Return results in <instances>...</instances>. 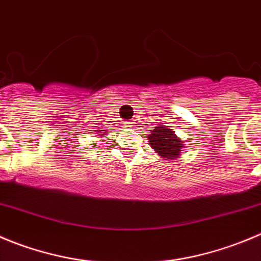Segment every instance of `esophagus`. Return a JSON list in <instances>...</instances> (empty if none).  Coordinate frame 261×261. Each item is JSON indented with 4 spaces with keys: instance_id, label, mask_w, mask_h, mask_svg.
Listing matches in <instances>:
<instances>
[{
    "instance_id": "1",
    "label": "esophagus",
    "mask_w": 261,
    "mask_h": 261,
    "mask_svg": "<svg viewBox=\"0 0 261 261\" xmlns=\"http://www.w3.org/2000/svg\"><path fill=\"white\" fill-rule=\"evenodd\" d=\"M134 123H135V122H131V121H128V122H126L125 125H126V127H130V128H133L134 126H135V125H134Z\"/></svg>"
}]
</instances>
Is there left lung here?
<instances>
[{"instance_id": "8db88e82", "label": "left lung", "mask_w": 261, "mask_h": 261, "mask_svg": "<svg viewBox=\"0 0 261 261\" xmlns=\"http://www.w3.org/2000/svg\"><path fill=\"white\" fill-rule=\"evenodd\" d=\"M148 135V144L161 158L179 160L184 144L169 126H155Z\"/></svg>"}]
</instances>
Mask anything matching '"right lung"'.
I'll list each match as a JSON object with an SVG mask.
<instances>
[{"label": "right lung", "mask_w": 261, "mask_h": 261, "mask_svg": "<svg viewBox=\"0 0 261 261\" xmlns=\"http://www.w3.org/2000/svg\"><path fill=\"white\" fill-rule=\"evenodd\" d=\"M106 133L107 130H104V128H99V130H96V134L100 136H106Z\"/></svg>", "instance_id": "right-lung-1"}]
</instances>
